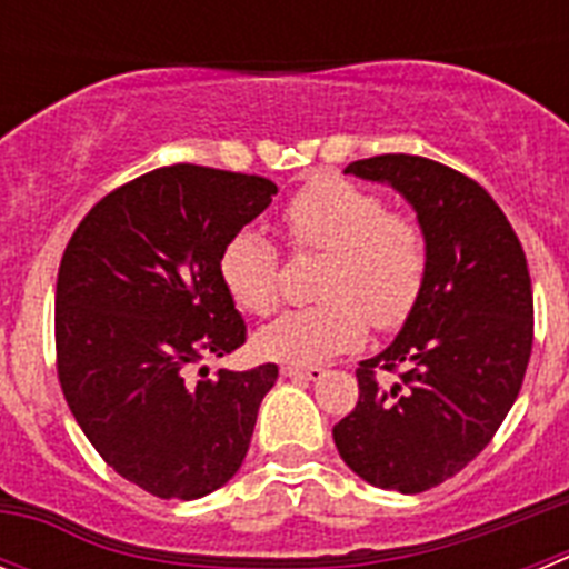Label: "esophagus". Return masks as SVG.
I'll use <instances>...</instances> for the list:
<instances>
[{
    "mask_svg": "<svg viewBox=\"0 0 569 569\" xmlns=\"http://www.w3.org/2000/svg\"><path fill=\"white\" fill-rule=\"evenodd\" d=\"M281 376L284 379H305V381H316L325 376V367L319 365H284L281 367Z\"/></svg>",
    "mask_w": 569,
    "mask_h": 569,
    "instance_id": "34e87169",
    "label": "esophagus"
}]
</instances>
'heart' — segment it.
I'll return each instance as SVG.
<instances>
[{
  "instance_id": "1",
  "label": "heart",
  "mask_w": 569,
  "mask_h": 569,
  "mask_svg": "<svg viewBox=\"0 0 569 569\" xmlns=\"http://www.w3.org/2000/svg\"><path fill=\"white\" fill-rule=\"evenodd\" d=\"M290 244L328 253L316 308H290L256 333L261 359L319 365L350 350L373 328L393 330L413 313L427 276V239L413 219L353 182L325 176L305 184L284 208ZM279 250L256 230L230 236L219 279L236 308L264 316L279 301Z\"/></svg>"
}]
</instances>
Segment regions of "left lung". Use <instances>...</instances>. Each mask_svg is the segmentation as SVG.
<instances>
[{
  "instance_id": "left-lung-1",
  "label": "left lung",
  "mask_w": 569,
  "mask_h": 569,
  "mask_svg": "<svg viewBox=\"0 0 569 569\" xmlns=\"http://www.w3.org/2000/svg\"><path fill=\"white\" fill-rule=\"evenodd\" d=\"M345 173L405 196L427 239V276L399 336L359 361V401L333 441L367 485L413 496L470 465L510 413L532 350L530 270L499 204L459 170L385 153ZM379 369L400 379L379 386Z\"/></svg>"
}]
</instances>
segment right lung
Here are the masks:
<instances>
[{"label":"right lung","instance_id":"1","mask_svg":"<svg viewBox=\"0 0 569 569\" xmlns=\"http://www.w3.org/2000/svg\"><path fill=\"white\" fill-rule=\"evenodd\" d=\"M270 179L170 164L116 188L79 222L59 264L57 365L70 413L122 479L193 501L248 456L279 367L188 381L244 345L219 279L230 236L273 202Z\"/></svg>","mask_w":569,"mask_h":569}]
</instances>
